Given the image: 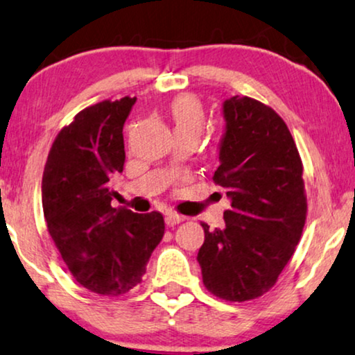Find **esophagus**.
<instances>
[{
  "label": "esophagus",
  "mask_w": 355,
  "mask_h": 355,
  "mask_svg": "<svg viewBox=\"0 0 355 355\" xmlns=\"http://www.w3.org/2000/svg\"><path fill=\"white\" fill-rule=\"evenodd\" d=\"M164 222H166L168 227H174V225L184 222V217H181V215H176V214H168L166 218H164Z\"/></svg>",
  "instance_id": "34e87169"
}]
</instances>
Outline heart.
I'll use <instances>...</instances> for the list:
<instances>
[{"label": "heart", "mask_w": 355, "mask_h": 355, "mask_svg": "<svg viewBox=\"0 0 355 355\" xmlns=\"http://www.w3.org/2000/svg\"><path fill=\"white\" fill-rule=\"evenodd\" d=\"M171 117L174 122V130H197L200 133L204 127V109L199 99L194 96H179L171 104Z\"/></svg>", "instance_id": "obj_1"}]
</instances>
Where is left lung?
Masks as SVG:
<instances>
[{"instance_id":"left-lung-1","label":"left lung","mask_w":355,"mask_h":355,"mask_svg":"<svg viewBox=\"0 0 355 355\" xmlns=\"http://www.w3.org/2000/svg\"><path fill=\"white\" fill-rule=\"evenodd\" d=\"M214 181L227 191L225 227L210 230L197 261L204 285L228 302L261 297L277 282L306 218L303 166L287 125L251 98L227 99Z\"/></svg>"}]
</instances>
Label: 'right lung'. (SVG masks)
Instances as JSON below:
<instances>
[{
  "mask_svg": "<svg viewBox=\"0 0 355 355\" xmlns=\"http://www.w3.org/2000/svg\"><path fill=\"white\" fill-rule=\"evenodd\" d=\"M135 101H103L76 114L55 138L44 169L50 236L76 282L101 295H121L140 284L164 234L159 211L110 207L109 181L123 169L122 130Z\"/></svg>",
  "mask_w": 355,
  "mask_h": 355,
  "instance_id": "add662e5",
  "label": "right lung"
}]
</instances>
